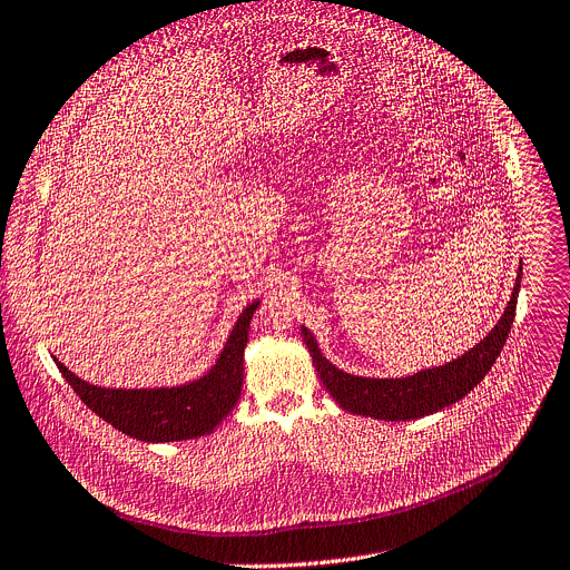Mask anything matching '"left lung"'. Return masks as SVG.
<instances>
[{
  "label": "left lung",
  "instance_id": "8db88e82",
  "mask_svg": "<svg viewBox=\"0 0 570 570\" xmlns=\"http://www.w3.org/2000/svg\"><path fill=\"white\" fill-rule=\"evenodd\" d=\"M523 277V264L519 266L511 297L504 306V314L495 327L469 352L448 361L443 366H432L406 377H361L350 375L336 368L332 361L321 352L312 330L299 325L308 354L314 358V366L323 386L336 400V404L354 416H366L377 421H413L430 416L463 395H469L491 371L495 358L509 336L515 302H519Z\"/></svg>",
  "mask_w": 570,
  "mask_h": 570
}]
</instances>
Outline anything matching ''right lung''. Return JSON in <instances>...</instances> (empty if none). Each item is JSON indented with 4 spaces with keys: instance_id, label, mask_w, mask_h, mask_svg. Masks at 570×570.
<instances>
[{
    "instance_id": "1",
    "label": "right lung",
    "mask_w": 570,
    "mask_h": 570,
    "mask_svg": "<svg viewBox=\"0 0 570 570\" xmlns=\"http://www.w3.org/2000/svg\"><path fill=\"white\" fill-rule=\"evenodd\" d=\"M256 306L258 299L243 308L216 364L186 384L154 389H111L83 382L70 373L57 356L55 364L81 397V402L118 432L145 443L199 439L212 434L240 400L245 375L243 354L247 345L249 321Z\"/></svg>"
}]
</instances>
